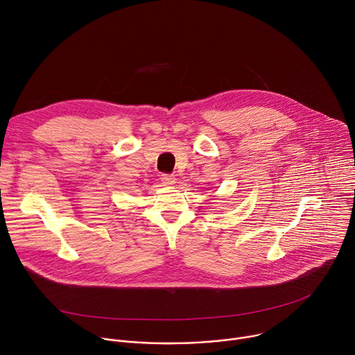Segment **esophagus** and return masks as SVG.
I'll return each instance as SVG.
<instances>
[{
    "instance_id": "esophagus-1",
    "label": "esophagus",
    "mask_w": 355,
    "mask_h": 355,
    "mask_svg": "<svg viewBox=\"0 0 355 355\" xmlns=\"http://www.w3.org/2000/svg\"><path fill=\"white\" fill-rule=\"evenodd\" d=\"M162 181L164 185H174L175 184V177L171 174H163Z\"/></svg>"
}]
</instances>
